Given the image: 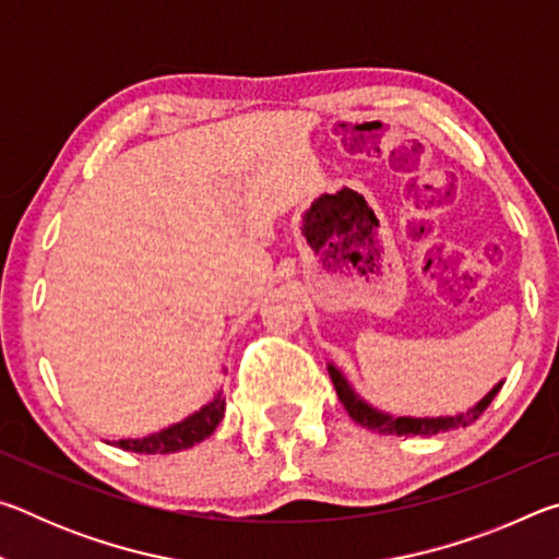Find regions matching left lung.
Returning <instances> with one entry per match:
<instances>
[{"label":"left lung","instance_id":"1","mask_svg":"<svg viewBox=\"0 0 559 559\" xmlns=\"http://www.w3.org/2000/svg\"><path fill=\"white\" fill-rule=\"evenodd\" d=\"M328 372H330V380H333V384H335L340 402H343L347 414L353 416L359 427H367L377 433H392V437H433V433L468 427V424L476 421L478 416L488 409V404L493 402V396L500 392V386H503V384H496L493 390H490L484 400H480L466 414L437 416V419H427V416H424V419H414V416H390V414L372 409L370 404H365L362 400H359V396L353 392V386L345 382V377L340 374L333 365L328 367Z\"/></svg>","mask_w":559,"mask_h":559}]
</instances>
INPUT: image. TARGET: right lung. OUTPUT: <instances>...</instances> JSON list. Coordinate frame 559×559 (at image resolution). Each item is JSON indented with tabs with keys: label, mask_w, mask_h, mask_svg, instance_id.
<instances>
[{
	"label": "right lung",
	"mask_w": 559,
	"mask_h": 559,
	"mask_svg": "<svg viewBox=\"0 0 559 559\" xmlns=\"http://www.w3.org/2000/svg\"><path fill=\"white\" fill-rule=\"evenodd\" d=\"M224 396L216 394L210 404L202 406V409L194 412L192 416H187L185 421L175 424V427L150 433L145 439H120L118 447L135 453H175L189 449L194 447V443L204 441L206 437H212L214 429L219 427V421L224 419Z\"/></svg>",
	"instance_id": "right-lung-1"
}]
</instances>
